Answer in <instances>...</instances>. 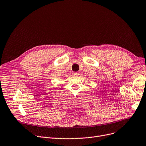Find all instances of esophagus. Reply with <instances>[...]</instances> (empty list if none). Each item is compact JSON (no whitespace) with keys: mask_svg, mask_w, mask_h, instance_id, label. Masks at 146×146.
<instances>
[{"mask_svg":"<svg viewBox=\"0 0 146 146\" xmlns=\"http://www.w3.org/2000/svg\"><path fill=\"white\" fill-rule=\"evenodd\" d=\"M73 75L74 76H78V75H79L80 74H79V73L78 72H73Z\"/></svg>","mask_w":146,"mask_h":146,"instance_id":"34e87169","label":"esophagus"}]
</instances>
